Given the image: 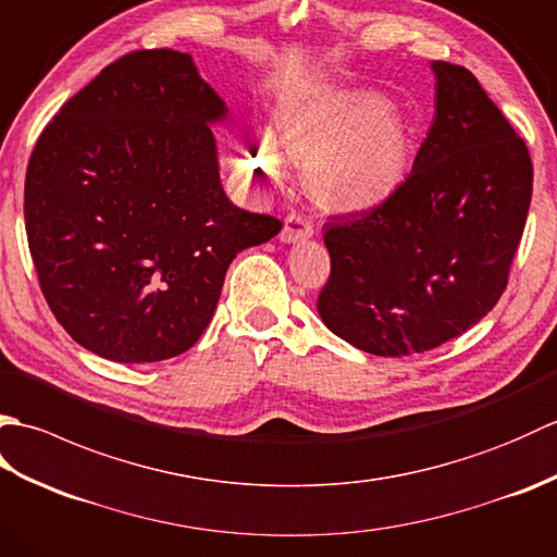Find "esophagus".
Returning <instances> with one entry per match:
<instances>
[{
	"mask_svg": "<svg viewBox=\"0 0 557 557\" xmlns=\"http://www.w3.org/2000/svg\"><path fill=\"white\" fill-rule=\"evenodd\" d=\"M311 234H313L311 222L304 215H299V212H292V215H287V220H285V227H282L280 239L285 244H299V242L309 239Z\"/></svg>",
	"mask_w": 557,
	"mask_h": 557,
	"instance_id": "34e87169",
	"label": "esophagus"
}]
</instances>
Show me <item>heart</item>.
<instances>
[{
  "instance_id": "b5f03b06",
  "label": "heart",
  "mask_w": 557,
  "mask_h": 557,
  "mask_svg": "<svg viewBox=\"0 0 557 557\" xmlns=\"http://www.w3.org/2000/svg\"><path fill=\"white\" fill-rule=\"evenodd\" d=\"M275 140L306 160L304 182L330 212H369L385 206L407 182L413 140L385 98L366 88H318L282 102ZM256 136L246 158L263 174L277 172V146Z\"/></svg>"
}]
</instances>
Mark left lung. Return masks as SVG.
Returning a JSON list of instances; mask_svg holds the SVG:
<instances>
[{
  "label": "left lung",
  "mask_w": 557,
  "mask_h": 557,
  "mask_svg": "<svg viewBox=\"0 0 557 557\" xmlns=\"http://www.w3.org/2000/svg\"><path fill=\"white\" fill-rule=\"evenodd\" d=\"M435 114L385 206L325 224L327 330L375 357H409L476 325L507 287L534 168L465 66L431 62Z\"/></svg>",
  "instance_id": "1"
}]
</instances>
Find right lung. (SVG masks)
<instances>
[{
	"label": "right lung",
	"mask_w": 557,
	"mask_h": 557,
	"mask_svg": "<svg viewBox=\"0 0 557 557\" xmlns=\"http://www.w3.org/2000/svg\"><path fill=\"white\" fill-rule=\"evenodd\" d=\"M227 120L191 54L138 50L45 126L23 215L40 289L81 347L120 363L180 357L236 253L282 230L224 194L212 124Z\"/></svg>",
	"instance_id": "right-lung-1"
}]
</instances>
